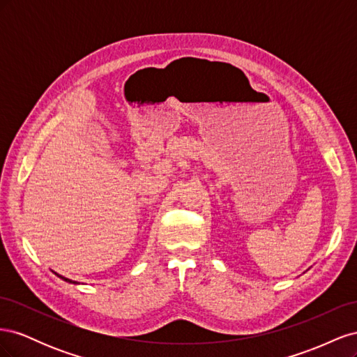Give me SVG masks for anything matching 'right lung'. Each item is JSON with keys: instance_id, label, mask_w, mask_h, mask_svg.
I'll return each instance as SVG.
<instances>
[{"instance_id": "right-lung-1", "label": "right lung", "mask_w": 357, "mask_h": 357, "mask_svg": "<svg viewBox=\"0 0 357 357\" xmlns=\"http://www.w3.org/2000/svg\"><path fill=\"white\" fill-rule=\"evenodd\" d=\"M53 273H55V271H53ZM59 278H62L63 280V282H67V283H71V284H80V283H77V282H73V280H70V278H67V277H63V275H59L58 273H55Z\"/></svg>"}]
</instances>
